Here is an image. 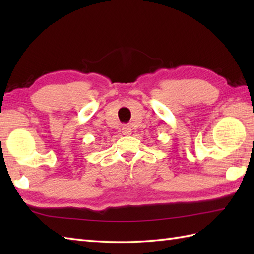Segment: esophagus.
Here are the masks:
<instances>
[{"label":"esophagus","mask_w":254,"mask_h":254,"mask_svg":"<svg viewBox=\"0 0 254 254\" xmlns=\"http://www.w3.org/2000/svg\"><path fill=\"white\" fill-rule=\"evenodd\" d=\"M122 134H123V135H126V136L131 135L132 130L130 128V127H122Z\"/></svg>","instance_id":"obj_1"}]
</instances>
